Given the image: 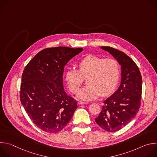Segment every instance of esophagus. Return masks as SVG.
Instances as JSON below:
<instances>
[{
  "label": "esophagus",
  "mask_w": 157,
  "mask_h": 157,
  "mask_svg": "<svg viewBox=\"0 0 157 157\" xmlns=\"http://www.w3.org/2000/svg\"><path fill=\"white\" fill-rule=\"evenodd\" d=\"M87 102H82V101H79L78 102V104L79 105H82V104H86Z\"/></svg>",
  "instance_id": "1"
}]
</instances>
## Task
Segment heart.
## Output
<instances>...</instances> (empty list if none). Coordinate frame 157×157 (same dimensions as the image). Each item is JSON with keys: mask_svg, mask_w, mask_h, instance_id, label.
I'll use <instances>...</instances> for the list:
<instances>
[{"mask_svg": "<svg viewBox=\"0 0 157 157\" xmlns=\"http://www.w3.org/2000/svg\"><path fill=\"white\" fill-rule=\"evenodd\" d=\"M78 70H69L66 73V81L73 93H78L83 78H88V85L78 92V98L92 101L114 91L120 76L119 64L116 59L89 55L78 63Z\"/></svg>", "mask_w": 157, "mask_h": 157, "instance_id": "1", "label": "heart"}]
</instances>
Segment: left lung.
Here are the masks:
<instances>
[{
	"label": "left lung",
	"instance_id": "8db88e82",
	"mask_svg": "<svg viewBox=\"0 0 157 157\" xmlns=\"http://www.w3.org/2000/svg\"><path fill=\"white\" fill-rule=\"evenodd\" d=\"M101 48L112 55L121 65V80L117 90L104 102L96 122L102 129L116 132L127 125L140 105L142 81L138 66L126 54L109 47Z\"/></svg>",
	"mask_w": 157,
	"mask_h": 157
}]
</instances>
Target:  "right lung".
Segmentation results:
<instances>
[{
	"label": "right lung",
	"instance_id": "add662e5",
	"mask_svg": "<svg viewBox=\"0 0 157 157\" xmlns=\"http://www.w3.org/2000/svg\"><path fill=\"white\" fill-rule=\"evenodd\" d=\"M83 50L58 47L38 53L21 76L20 98L26 113L40 129L56 133L71 121L76 101L63 87L65 65Z\"/></svg>",
	"mask_w": 157,
	"mask_h": 157
}]
</instances>
